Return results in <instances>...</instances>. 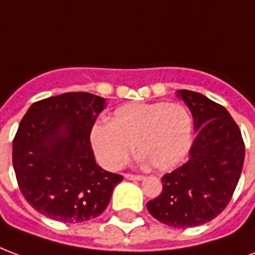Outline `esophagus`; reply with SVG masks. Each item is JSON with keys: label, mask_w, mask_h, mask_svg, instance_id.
Returning a JSON list of instances; mask_svg holds the SVG:
<instances>
[{"label": "esophagus", "mask_w": 255, "mask_h": 255, "mask_svg": "<svg viewBox=\"0 0 255 255\" xmlns=\"http://www.w3.org/2000/svg\"><path fill=\"white\" fill-rule=\"evenodd\" d=\"M125 177L128 180H142V175H131V173H125Z\"/></svg>", "instance_id": "esophagus-1"}]
</instances>
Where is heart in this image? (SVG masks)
<instances>
[{"mask_svg":"<svg viewBox=\"0 0 255 255\" xmlns=\"http://www.w3.org/2000/svg\"><path fill=\"white\" fill-rule=\"evenodd\" d=\"M192 143V118L180 103H128L117 109L110 124H97L91 145L107 169L129 161L133 145L149 165L169 171L184 160Z\"/></svg>","mask_w":255,"mask_h":255,"instance_id":"heart-1","label":"heart"}]
</instances>
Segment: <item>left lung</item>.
<instances>
[{
  "label": "left lung",
  "instance_id": "obj_1",
  "mask_svg": "<svg viewBox=\"0 0 255 255\" xmlns=\"http://www.w3.org/2000/svg\"><path fill=\"white\" fill-rule=\"evenodd\" d=\"M198 135L187 162L161 177L162 191L146 204L164 225L188 229L212 221L230 203L245 160V142L234 118L203 94L180 90Z\"/></svg>",
  "mask_w": 255,
  "mask_h": 255
}]
</instances>
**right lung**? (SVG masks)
<instances>
[{"instance_id":"1","label":"right lung","mask_w":255,"mask_h":255,"mask_svg":"<svg viewBox=\"0 0 255 255\" xmlns=\"http://www.w3.org/2000/svg\"><path fill=\"white\" fill-rule=\"evenodd\" d=\"M105 99L66 93L34 102L13 138V168L30 206L53 221L79 223L109 206L124 177L97 165L90 134Z\"/></svg>"}]
</instances>
